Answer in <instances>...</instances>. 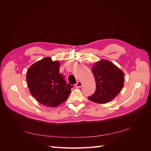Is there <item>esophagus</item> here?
Instances as JSON below:
<instances>
[{
	"instance_id": "obj_1",
	"label": "esophagus",
	"mask_w": 151,
	"mask_h": 151,
	"mask_svg": "<svg viewBox=\"0 0 151 151\" xmlns=\"http://www.w3.org/2000/svg\"><path fill=\"white\" fill-rule=\"evenodd\" d=\"M75 86H76V88H81L82 86H83V83H82V82H81V81H78Z\"/></svg>"
}]
</instances>
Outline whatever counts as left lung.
<instances>
[{
	"mask_svg": "<svg viewBox=\"0 0 151 151\" xmlns=\"http://www.w3.org/2000/svg\"><path fill=\"white\" fill-rule=\"evenodd\" d=\"M91 70L96 90L88 99L99 104L110 102L123 88L124 72L111 62L104 59L96 62Z\"/></svg>",
	"mask_w": 151,
	"mask_h": 151,
	"instance_id": "8db88e82",
	"label": "left lung"
}]
</instances>
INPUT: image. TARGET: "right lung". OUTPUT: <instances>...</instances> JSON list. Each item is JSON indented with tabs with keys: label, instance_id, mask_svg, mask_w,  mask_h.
<instances>
[{
	"label": "right lung",
	"instance_id": "right-lung-1",
	"mask_svg": "<svg viewBox=\"0 0 151 151\" xmlns=\"http://www.w3.org/2000/svg\"><path fill=\"white\" fill-rule=\"evenodd\" d=\"M60 63L46 57L31 65L27 70L26 81L29 92L37 101L48 107L64 103L72 87L59 73Z\"/></svg>",
	"mask_w": 151,
	"mask_h": 151
}]
</instances>
